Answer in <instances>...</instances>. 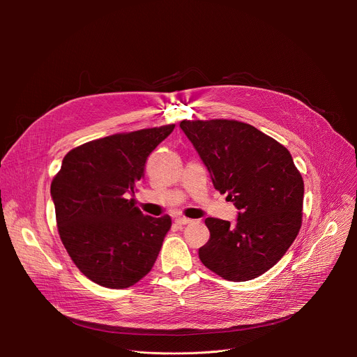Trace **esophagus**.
I'll use <instances>...</instances> for the list:
<instances>
[{"mask_svg": "<svg viewBox=\"0 0 357 357\" xmlns=\"http://www.w3.org/2000/svg\"><path fill=\"white\" fill-rule=\"evenodd\" d=\"M175 222L178 224V226H186V224H191V222H192V220H190V218H185V217H178V218L175 220Z\"/></svg>", "mask_w": 357, "mask_h": 357, "instance_id": "esophagus-1", "label": "esophagus"}]
</instances>
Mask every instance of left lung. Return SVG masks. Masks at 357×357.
<instances>
[{"label": "left lung", "mask_w": 357, "mask_h": 357, "mask_svg": "<svg viewBox=\"0 0 357 357\" xmlns=\"http://www.w3.org/2000/svg\"><path fill=\"white\" fill-rule=\"evenodd\" d=\"M211 176L237 211L234 224L207 218L202 264L221 278L245 282L269 271L292 245L303 218L304 181L288 149L256 127L234 120L182 121Z\"/></svg>", "instance_id": "left-lung-1"}]
</instances>
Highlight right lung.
<instances>
[{"label":"right lung","instance_id":"1","mask_svg":"<svg viewBox=\"0 0 357 357\" xmlns=\"http://www.w3.org/2000/svg\"><path fill=\"white\" fill-rule=\"evenodd\" d=\"M174 128L112 135L63 158L50 185L56 222L73 264L92 282L123 289L153 268L172 221L144 215L133 197L147 156Z\"/></svg>","mask_w":357,"mask_h":357}]
</instances>
